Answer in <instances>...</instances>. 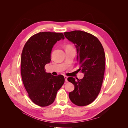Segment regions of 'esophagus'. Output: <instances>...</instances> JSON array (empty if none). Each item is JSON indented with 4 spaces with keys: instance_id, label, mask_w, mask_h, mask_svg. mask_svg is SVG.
Returning <instances> with one entry per match:
<instances>
[{
    "instance_id": "esophagus-1",
    "label": "esophagus",
    "mask_w": 128,
    "mask_h": 128,
    "mask_svg": "<svg viewBox=\"0 0 128 128\" xmlns=\"http://www.w3.org/2000/svg\"><path fill=\"white\" fill-rule=\"evenodd\" d=\"M64 78H65V82H67L68 80H67V78H68V77L67 76H64Z\"/></svg>"
}]
</instances>
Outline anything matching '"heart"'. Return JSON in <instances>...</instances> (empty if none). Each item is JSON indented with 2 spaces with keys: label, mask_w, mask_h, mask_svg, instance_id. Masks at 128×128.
<instances>
[{
  "label": "heart",
  "mask_w": 128,
  "mask_h": 128,
  "mask_svg": "<svg viewBox=\"0 0 128 128\" xmlns=\"http://www.w3.org/2000/svg\"><path fill=\"white\" fill-rule=\"evenodd\" d=\"M71 48V46H67V47H66V48Z\"/></svg>",
  "instance_id": "1"
}]
</instances>
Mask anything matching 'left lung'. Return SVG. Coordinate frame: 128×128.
Instances as JSON below:
<instances>
[{"label": "left lung", "instance_id": "1", "mask_svg": "<svg viewBox=\"0 0 128 128\" xmlns=\"http://www.w3.org/2000/svg\"><path fill=\"white\" fill-rule=\"evenodd\" d=\"M65 38L76 48L78 71L84 74L82 79L68 78L74 86L69 93L71 101L83 106L93 102L98 96L102 84L105 66V52L102 44L95 36L80 30L64 32Z\"/></svg>", "mask_w": 128, "mask_h": 128}]
</instances>
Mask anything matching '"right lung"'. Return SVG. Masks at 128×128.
I'll return each instance as SVG.
<instances>
[{
  "instance_id": "right-lung-1",
  "label": "right lung",
  "mask_w": 128,
  "mask_h": 128,
  "mask_svg": "<svg viewBox=\"0 0 128 128\" xmlns=\"http://www.w3.org/2000/svg\"><path fill=\"white\" fill-rule=\"evenodd\" d=\"M61 40H64L62 33L39 32L28 40L22 50L21 73L23 82L30 99L40 106L52 104L64 83L63 76H52L46 72L44 68L51 60L54 46Z\"/></svg>"
}]
</instances>
